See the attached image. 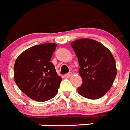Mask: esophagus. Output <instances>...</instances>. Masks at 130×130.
<instances>
[{"label": "esophagus", "instance_id": "1", "mask_svg": "<svg viewBox=\"0 0 130 130\" xmlns=\"http://www.w3.org/2000/svg\"><path fill=\"white\" fill-rule=\"evenodd\" d=\"M71 75H72V73H71V72H70V73H66V74H65V75H64V77L66 78H68L71 76Z\"/></svg>", "mask_w": 130, "mask_h": 130}]
</instances>
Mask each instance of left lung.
<instances>
[{
	"label": "left lung",
	"mask_w": 130,
	"mask_h": 130,
	"mask_svg": "<svg viewBox=\"0 0 130 130\" xmlns=\"http://www.w3.org/2000/svg\"><path fill=\"white\" fill-rule=\"evenodd\" d=\"M83 79L79 94L90 100L100 98L109 91L117 75L115 60L111 51L96 40L83 38L71 43Z\"/></svg>",
	"instance_id": "obj_1"
}]
</instances>
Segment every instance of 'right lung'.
<instances>
[{
	"label": "right lung",
	"instance_id": "add662e5",
	"mask_svg": "<svg viewBox=\"0 0 130 130\" xmlns=\"http://www.w3.org/2000/svg\"><path fill=\"white\" fill-rule=\"evenodd\" d=\"M56 47L54 43L36 45L23 51L15 62V82L26 96L37 102L53 98L62 81L50 62Z\"/></svg>",
	"mask_w": 130,
	"mask_h": 130
}]
</instances>
